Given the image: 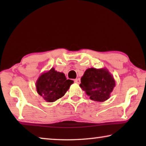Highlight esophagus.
Here are the masks:
<instances>
[{"instance_id": "esophagus-1", "label": "esophagus", "mask_w": 146, "mask_h": 146, "mask_svg": "<svg viewBox=\"0 0 146 146\" xmlns=\"http://www.w3.org/2000/svg\"><path fill=\"white\" fill-rule=\"evenodd\" d=\"M74 82H75L76 84H79L80 83V78H76L74 80Z\"/></svg>"}]
</instances>
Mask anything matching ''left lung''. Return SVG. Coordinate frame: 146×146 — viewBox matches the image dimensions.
I'll use <instances>...</instances> for the list:
<instances>
[{"label": "left lung", "instance_id": "obj_1", "mask_svg": "<svg viewBox=\"0 0 146 146\" xmlns=\"http://www.w3.org/2000/svg\"><path fill=\"white\" fill-rule=\"evenodd\" d=\"M80 86L91 100L104 102L110 98L115 86L112 75L106 69L89 68L80 80Z\"/></svg>", "mask_w": 146, "mask_h": 146}]
</instances>
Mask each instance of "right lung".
I'll return each instance as SVG.
<instances>
[{
    "instance_id": "obj_1",
    "label": "right lung",
    "mask_w": 146,
    "mask_h": 146,
    "mask_svg": "<svg viewBox=\"0 0 146 146\" xmlns=\"http://www.w3.org/2000/svg\"><path fill=\"white\" fill-rule=\"evenodd\" d=\"M73 81L67 80L63 73L57 72L51 68L48 72L43 73L36 83L37 92L45 100L55 102L64 95Z\"/></svg>"
}]
</instances>
